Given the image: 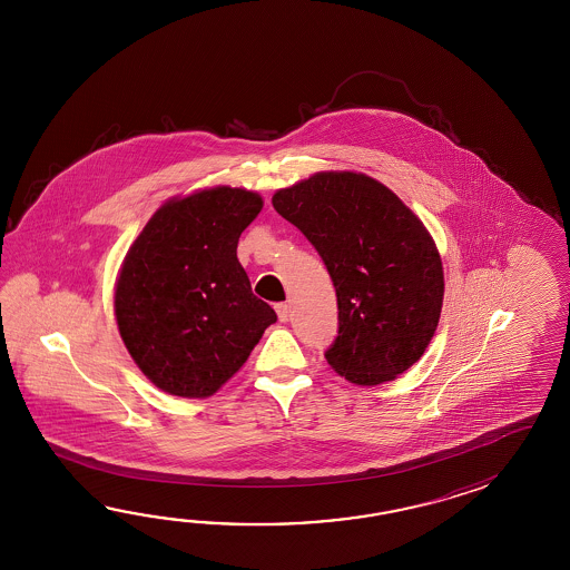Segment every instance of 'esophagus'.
I'll return each mask as SVG.
<instances>
[{
	"mask_svg": "<svg viewBox=\"0 0 570 570\" xmlns=\"http://www.w3.org/2000/svg\"><path fill=\"white\" fill-rule=\"evenodd\" d=\"M275 309H277V315H279L281 322H287V320H289L291 309L287 303H277V305H275Z\"/></svg>",
	"mask_w": 570,
	"mask_h": 570,
	"instance_id": "1",
	"label": "esophagus"
}]
</instances>
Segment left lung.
<instances>
[{
	"label": "left lung",
	"instance_id": "1",
	"mask_svg": "<svg viewBox=\"0 0 570 570\" xmlns=\"http://www.w3.org/2000/svg\"><path fill=\"white\" fill-rule=\"evenodd\" d=\"M273 207L322 256L338 297L326 361L356 385L393 381L436 332L444 273L422 219L361 173H315L273 195Z\"/></svg>",
	"mask_w": 570,
	"mask_h": 570
}]
</instances>
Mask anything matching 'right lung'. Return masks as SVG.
<instances>
[{
  "label": "right lung",
  "mask_w": 570,
  "mask_h": 570,
  "mask_svg": "<svg viewBox=\"0 0 570 570\" xmlns=\"http://www.w3.org/2000/svg\"><path fill=\"white\" fill-rule=\"evenodd\" d=\"M261 209V195L232 187L170 199L124 258L114 299L121 340L170 395H214L277 322L236 256Z\"/></svg>",
  "instance_id": "obj_1"
}]
</instances>
